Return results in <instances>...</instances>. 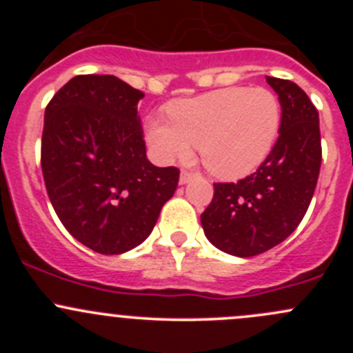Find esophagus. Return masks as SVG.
I'll list each match as a JSON object with an SVG mask.
<instances>
[{"instance_id": "esophagus-1", "label": "esophagus", "mask_w": 353, "mask_h": 353, "mask_svg": "<svg viewBox=\"0 0 353 353\" xmlns=\"http://www.w3.org/2000/svg\"><path fill=\"white\" fill-rule=\"evenodd\" d=\"M194 176H196V174H194V172H191V170H181L179 183H181V184H186V183H190V181L193 179Z\"/></svg>"}]
</instances>
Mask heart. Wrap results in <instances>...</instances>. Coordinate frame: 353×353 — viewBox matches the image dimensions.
Masks as SVG:
<instances>
[{
  "label": "heart",
  "instance_id": "1",
  "mask_svg": "<svg viewBox=\"0 0 353 353\" xmlns=\"http://www.w3.org/2000/svg\"><path fill=\"white\" fill-rule=\"evenodd\" d=\"M167 119L150 116L147 141L162 162L186 159L198 147L215 176L237 179L272 154L282 124V104L270 88L230 87L165 108Z\"/></svg>",
  "mask_w": 353,
  "mask_h": 353
}]
</instances>
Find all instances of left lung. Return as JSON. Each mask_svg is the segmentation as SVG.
<instances>
[{
  "label": "left lung",
  "instance_id": "1",
  "mask_svg": "<svg viewBox=\"0 0 353 353\" xmlns=\"http://www.w3.org/2000/svg\"><path fill=\"white\" fill-rule=\"evenodd\" d=\"M266 81L282 104L279 140L254 174L213 184L212 203L201 213L210 243L239 258L261 254L297 229L321 169L319 114L311 99L290 80Z\"/></svg>",
  "mask_w": 353,
  "mask_h": 353
}]
</instances>
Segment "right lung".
I'll return each instance as SVG.
<instances>
[{
  "label": "right lung",
  "mask_w": 353,
  "mask_h": 353,
  "mask_svg": "<svg viewBox=\"0 0 353 353\" xmlns=\"http://www.w3.org/2000/svg\"><path fill=\"white\" fill-rule=\"evenodd\" d=\"M143 97L112 74H78L46 108L41 165L49 199L68 232L101 254L143 243L179 183L177 167L147 159Z\"/></svg>",
  "instance_id": "add662e5"
}]
</instances>
